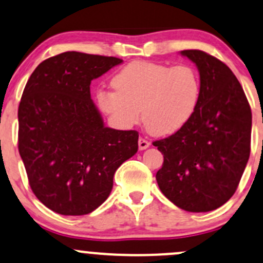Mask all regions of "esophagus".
<instances>
[{"mask_svg": "<svg viewBox=\"0 0 263 263\" xmlns=\"http://www.w3.org/2000/svg\"><path fill=\"white\" fill-rule=\"evenodd\" d=\"M138 144H139V150H145L146 147L150 146V141L144 139V138H139L138 140Z\"/></svg>", "mask_w": 263, "mask_h": 263, "instance_id": "34e87169", "label": "esophagus"}]
</instances>
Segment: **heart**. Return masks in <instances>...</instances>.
Segmentation results:
<instances>
[{"label":"heart","mask_w":263,"mask_h":263,"mask_svg":"<svg viewBox=\"0 0 263 263\" xmlns=\"http://www.w3.org/2000/svg\"><path fill=\"white\" fill-rule=\"evenodd\" d=\"M113 90L97 92V103L118 128L129 129L141 118L147 130L166 137L184 128L201 94L200 76L187 64L171 67L133 62L111 79Z\"/></svg>","instance_id":"b5f03b06"}]
</instances>
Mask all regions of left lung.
Instances as JSON below:
<instances>
[{"instance_id":"left-lung-1","label":"left lung","mask_w":263,"mask_h":263,"mask_svg":"<svg viewBox=\"0 0 263 263\" xmlns=\"http://www.w3.org/2000/svg\"><path fill=\"white\" fill-rule=\"evenodd\" d=\"M180 53L196 64L201 94L186 125L153 143L164 155L156 181L182 210L212 211L238 186L250 158L252 114L240 82L223 62L199 49Z\"/></svg>"}]
</instances>
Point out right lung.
Here are the masks:
<instances>
[{
    "label": "right lung",
    "mask_w": 263,
    "mask_h": 263,
    "mask_svg": "<svg viewBox=\"0 0 263 263\" xmlns=\"http://www.w3.org/2000/svg\"><path fill=\"white\" fill-rule=\"evenodd\" d=\"M117 57L64 52L38 64L18 107V152L29 186L52 211L87 215L108 199L118 167L138 152L137 130L104 125L93 79Z\"/></svg>",
    "instance_id": "add662e5"
}]
</instances>
